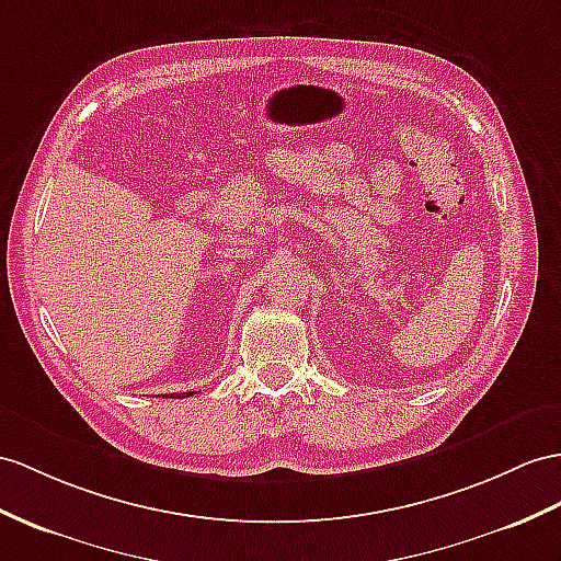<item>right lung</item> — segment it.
Wrapping results in <instances>:
<instances>
[{"instance_id":"right-lung-1","label":"right lung","mask_w":561,"mask_h":561,"mask_svg":"<svg viewBox=\"0 0 561 561\" xmlns=\"http://www.w3.org/2000/svg\"><path fill=\"white\" fill-rule=\"evenodd\" d=\"M190 394H193V392H183V394H178V392H173V394H171V398H190Z\"/></svg>"}]
</instances>
